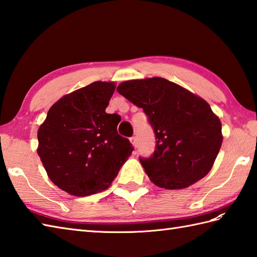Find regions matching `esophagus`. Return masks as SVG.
Returning <instances> with one entry per match:
<instances>
[{
	"label": "esophagus",
	"mask_w": 257,
	"mask_h": 257,
	"mask_svg": "<svg viewBox=\"0 0 257 257\" xmlns=\"http://www.w3.org/2000/svg\"><path fill=\"white\" fill-rule=\"evenodd\" d=\"M130 143L133 144L134 147H137V145H138V143H137V137H135V136H134V137L130 138Z\"/></svg>",
	"instance_id": "34e87169"
}]
</instances>
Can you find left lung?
Wrapping results in <instances>:
<instances>
[{
	"label": "left lung",
	"instance_id": "1",
	"mask_svg": "<svg viewBox=\"0 0 257 257\" xmlns=\"http://www.w3.org/2000/svg\"><path fill=\"white\" fill-rule=\"evenodd\" d=\"M117 91L143 108L156 135V150L140 158L156 185L188 188L204 178L222 146V124L209 103L161 77L127 80Z\"/></svg>",
	"mask_w": 257,
	"mask_h": 257
}]
</instances>
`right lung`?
<instances>
[{"label":"right lung","mask_w":257,"mask_h":257,"mask_svg":"<svg viewBox=\"0 0 257 257\" xmlns=\"http://www.w3.org/2000/svg\"><path fill=\"white\" fill-rule=\"evenodd\" d=\"M116 84L94 81L65 95L38 128L37 154L51 181L76 196L109 188L134 150L106 108Z\"/></svg>","instance_id":"1"}]
</instances>
